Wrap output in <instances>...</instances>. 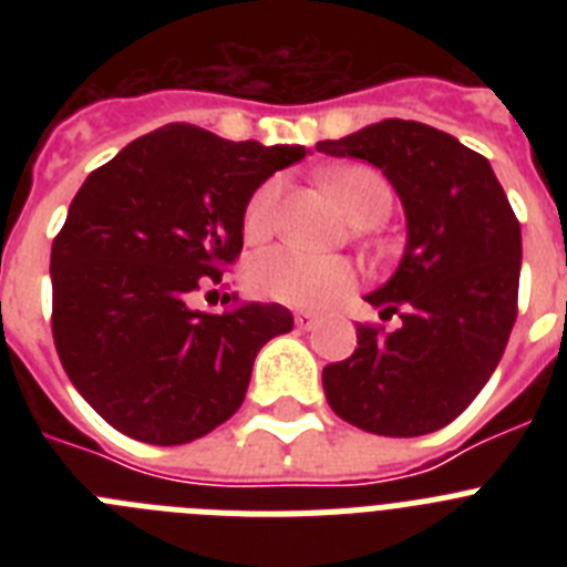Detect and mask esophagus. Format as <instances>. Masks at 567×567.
Here are the masks:
<instances>
[{
  "instance_id": "34e87169",
  "label": "esophagus",
  "mask_w": 567,
  "mask_h": 567,
  "mask_svg": "<svg viewBox=\"0 0 567 567\" xmlns=\"http://www.w3.org/2000/svg\"><path fill=\"white\" fill-rule=\"evenodd\" d=\"M315 323H318V315H312V312H295V327L303 329V332H307V329H312Z\"/></svg>"
}]
</instances>
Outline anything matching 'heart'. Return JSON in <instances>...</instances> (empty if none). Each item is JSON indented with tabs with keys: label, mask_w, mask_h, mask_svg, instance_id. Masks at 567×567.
Segmentation results:
<instances>
[{
	"label": "heart",
	"mask_w": 567,
	"mask_h": 567,
	"mask_svg": "<svg viewBox=\"0 0 567 567\" xmlns=\"http://www.w3.org/2000/svg\"><path fill=\"white\" fill-rule=\"evenodd\" d=\"M327 184L340 198L343 209L354 224H378L392 209V189L372 167H340L327 175ZM280 178H269L249 195L244 207V235L260 240L269 235L278 209ZM249 289L260 298L295 309H320L334 300L352 295L358 287V272L343 258H318V255L295 252L275 247L255 255L247 267Z\"/></svg>",
	"instance_id": "heart-1"
}]
</instances>
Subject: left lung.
<instances>
[{
	"mask_svg": "<svg viewBox=\"0 0 567 567\" xmlns=\"http://www.w3.org/2000/svg\"><path fill=\"white\" fill-rule=\"evenodd\" d=\"M318 150L383 169L409 227L398 272L365 295L398 329L358 323L352 358L323 369L329 405L383 437L437 432L488 383L517 320V215L488 158L429 124L385 118Z\"/></svg>",
	"mask_w": 567,
	"mask_h": 567,
	"instance_id": "obj_1",
	"label": "left lung"
}]
</instances>
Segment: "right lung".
I'll return each instance as SVG.
<instances>
[{"label": "right lung", "instance_id": "add662e5", "mask_svg": "<svg viewBox=\"0 0 567 567\" xmlns=\"http://www.w3.org/2000/svg\"><path fill=\"white\" fill-rule=\"evenodd\" d=\"M298 144L167 124L87 175L50 252L53 343L70 383L150 445L209 434L244 403L255 354L292 332L280 303L193 309L244 249V207Z\"/></svg>", "mask_w": 567, "mask_h": 567}]
</instances>
